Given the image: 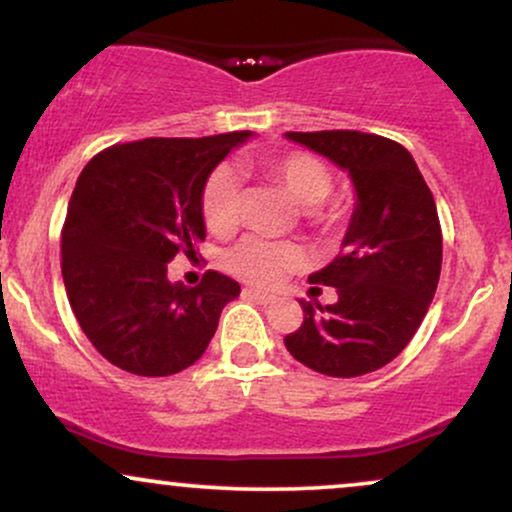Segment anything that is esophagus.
<instances>
[{"label": "esophagus", "instance_id": "obj_1", "mask_svg": "<svg viewBox=\"0 0 512 512\" xmlns=\"http://www.w3.org/2000/svg\"><path fill=\"white\" fill-rule=\"evenodd\" d=\"M244 296H249L251 301H256V304L261 306H268V304H275V296L268 294V292H261V289H244Z\"/></svg>", "mask_w": 512, "mask_h": 512}]
</instances>
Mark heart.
Instances as JSON below:
<instances>
[{"label": "heart", "instance_id": "obj_1", "mask_svg": "<svg viewBox=\"0 0 512 512\" xmlns=\"http://www.w3.org/2000/svg\"><path fill=\"white\" fill-rule=\"evenodd\" d=\"M256 170L275 187H280L311 225H332L342 213L339 204L325 201L330 197L334 178L323 159L308 151L258 159ZM201 218L206 230L216 237H227L242 220V189L232 170L218 168L201 192ZM225 266L239 280L251 285L273 287L289 270L301 266V251L292 242H270L263 237H244L225 256Z\"/></svg>", "mask_w": 512, "mask_h": 512}]
</instances>
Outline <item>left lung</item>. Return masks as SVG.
Returning a JSON list of instances; mask_svg holds the SVG:
<instances>
[{"label":"left lung","instance_id":"obj_1","mask_svg":"<svg viewBox=\"0 0 512 512\" xmlns=\"http://www.w3.org/2000/svg\"><path fill=\"white\" fill-rule=\"evenodd\" d=\"M287 137L349 170L358 204L339 256L308 277L311 285L337 289V304L301 301L304 323L287 334L285 346L323 375H368L406 349L437 292V204L399 142L358 130Z\"/></svg>","mask_w":512,"mask_h":512}]
</instances>
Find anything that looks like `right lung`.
I'll return each instance as SVG.
<instances>
[{
	"instance_id": "add662e5",
	"label": "right lung",
	"mask_w": 512,
	"mask_h": 512,
	"mask_svg": "<svg viewBox=\"0 0 512 512\" xmlns=\"http://www.w3.org/2000/svg\"><path fill=\"white\" fill-rule=\"evenodd\" d=\"M249 130L113 144L82 168L61 230V273L82 332L106 361L140 377L197 363L239 285L206 270L170 285L168 263L197 256L201 192Z\"/></svg>"
}]
</instances>
